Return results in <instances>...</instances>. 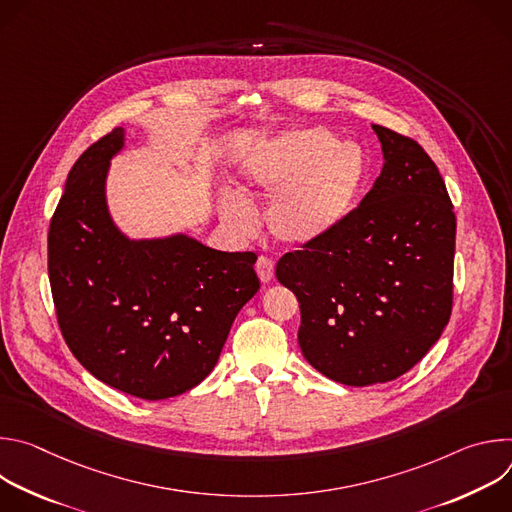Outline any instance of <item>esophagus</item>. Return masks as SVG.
I'll return each mask as SVG.
<instances>
[{
  "instance_id": "obj_1",
  "label": "esophagus",
  "mask_w": 512,
  "mask_h": 512,
  "mask_svg": "<svg viewBox=\"0 0 512 512\" xmlns=\"http://www.w3.org/2000/svg\"><path fill=\"white\" fill-rule=\"evenodd\" d=\"M255 269H257V275H259V279H261L263 283H269V281L273 279V275H275V265H273V261H271L269 257H263V255L257 259Z\"/></svg>"
}]
</instances>
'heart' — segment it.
I'll return each mask as SVG.
<instances>
[{"label": "heart", "mask_w": 512, "mask_h": 512, "mask_svg": "<svg viewBox=\"0 0 512 512\" xmlns=\"http://www.w3.org/2000/svg\"><path fill=\"white\" fill-rule=\"evenodd\" d=\"M369 178L362 148L328 129L304 127L257 143L241 164V184L251 196H273L267 208L271 235L291 247H308L336 233L352 214ZM225 223L249 235L251 204L231 192L218 198Z\"/></svg>", "instance_id": "obj_1"}]
</instances>
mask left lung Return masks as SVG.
I'll return each mask as SVG.
<instances>
[{
	"label": "left lung",
	"instance_id": "left-lung-1",
	"mask_svg": "<svg viewBox=\"0 0 512 512\" xmlns=\"http://www.w3.org/2000/svg\"><path fill=\"white\" fill-rule=\"evenodd\" d=\"M373 129L385 164L369 194L336 233L275 269L300 302L304 358L350 387L405 375L452 314L456 214L444 178L417 141Z\"/></svg>",
	"mask_w": 512,
	"mask_h": 512
}]
</instances>
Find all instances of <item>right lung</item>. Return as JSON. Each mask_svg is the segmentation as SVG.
Segmentation results:
<instances>
[{
	"label": "right lung",
	"mask_w": 512,
	"mask_h": 512,
	"mask_svg": "<svg viewBox=\"0 0 512 512\" xmlns=\"http://www.w3.org/2000/svg\"><path fill=\"white\" fill-rule=\"evenodd\" d=\"M115 127L68 172L48 231L60 332L83 367L127 395L160 401L204 381L241 308L257 294L255 253H225L178 233L129 239L107 206Z\"/></svg>",
	"instance_id": "right-lung-1"
}]
</instances>
